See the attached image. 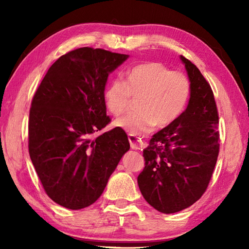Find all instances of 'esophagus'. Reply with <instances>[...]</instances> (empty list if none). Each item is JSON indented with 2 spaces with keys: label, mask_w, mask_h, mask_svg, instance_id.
<instances>
[{
  "label": "esophagus",
  "mask_w": 249,
  "mask_h": 249,
  "mask_svg": "<svg viewBox=\"0 0 249 249\" xmlns=\"http://www.w3.org/2000/svg\"><path fill=\"white\" fill-rule=\"evenodd\" d=\"M128 141L130 144V148L134 150H142V147H144V142H142L141 138L135 137V136H133V135H129Z\"/></svg>",
  "instance_id": "34e87169"
}]
</instances>
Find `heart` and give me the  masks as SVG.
Returning a JSON list of instances; mask_svg holds the SVG:
<instances>
[{"instance_id":"heart-1","label":"heart","mask_w":249,"mask_h":249,"mask_svg":"<svg viewBox=\"0 0 249 249\" xmlns=\"http://www.w3.org/2000/svg\"><path fill=\"white\" fill-rule=\"evenodd\" d=\"M191 94L187 75L171 71L161 62L148 61L129 69L124 83L114 80L104 90L107 111L120 116L127 111L132 98L137 101V113L114 121V126L133 136L148 134L156 126L162 129L182 114Z\"/></svg>"}]
</instances>
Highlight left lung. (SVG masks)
<instances>
[{
  "label": "left lung",
  "instance_id": "1",
  "mask_svg": "<svg viewBox=\"0 0 249 249\" xmlns=\"http://www.w3.org/2000/svg\"><path fill=\"white\" fill-rule=\"evenodd\" d=\"M180 59L191 84L188 107L151 138L142 151L145 168L137 178L144 199L165 214L179 212L200 199L220 149L213 91L196 66L183 56Z\"/></svg>",
  "mask_w": 249,
  "mask_h": 249
}]
</instances>
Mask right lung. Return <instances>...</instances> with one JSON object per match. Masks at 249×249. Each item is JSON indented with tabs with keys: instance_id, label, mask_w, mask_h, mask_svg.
<instances>
[{
	"instance_id": "right-lung-1",
	"label": "right lung",
	"mask_w": 249,
	"mask_h": 249,
	"mask_svg": "<svg viewBox=\"0 0 249 249\" xmlns=\"http://www.w3.org/2000/svg\"><path fill=\"white\" fill-rule=\"evenodd\" d=\"M127 58L100 48L72 50L50 67L34 95L29 156L47 196L67 209L93 204L129 150L119 127L92 138L109 123L104 103L108 74Z\"/></svg>"
}]
</instances>
